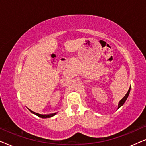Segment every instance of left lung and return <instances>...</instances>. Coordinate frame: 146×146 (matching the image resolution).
<instances>
[{"label": "left lung", "mask_w": 146, "mask_h": 146, "mask_svg": "<svg viewBox=\"0 0 146 146\" xmlns=\"http://www.w3.org/2000/svg\"><path fill=\"white\" fill-rule=\"evenodd\" d=\"M130 89H131V86H130V88H129L128 91H127V92L126 94L125 95V96L123 97V98L121 99V100L119 102V103H118V106H117V109H119V108H120L121 106H122L123 105V104L125 103V102L126 101L127 98H128V96H129V92H130Z\"/></svg>", "instance_id": "1"}]
</instances>
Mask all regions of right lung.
Segmentation results:
<instances>
[{
	"mask_svg": "<svg viewBox=\"0 0 146 146\" xmlns=\"http://www.w3.org/2000/svg\"><path fill=\"white\" fill-rule=\"evenodd\" d=\"M31 111L34 114L38 115V116L40 117H42V118H48V117H53L54 115H55L56 114V113H52V114H47V115H43V114H40V113H36V112H34V111Z\"/></svg>",
	"mask_w": 146,
	"mask_h": 146,
	"instance_id": "right-lung-1",
	"label": "right lung"
}]
</instances>
